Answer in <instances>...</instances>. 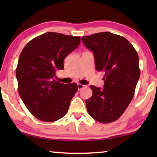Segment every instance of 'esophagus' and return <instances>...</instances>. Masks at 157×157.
Listing matches in <instances>:
<instances>
[{"label": "esophagus", "mask_w": 157, "mask_h": 157, "mask_svg": "<svg viewBox=\"0 0 157 157\" xmlns=\"http://www.w3.org/2000/svg\"><path fill=\"white\" fill-rule=\"evenodd\" d=\"M84 86H84V85H83V84H78V90H80V89H83Z\"/></svg>", "instance_id": "1"}]
</instances>
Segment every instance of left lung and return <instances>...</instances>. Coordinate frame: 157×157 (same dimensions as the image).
<instances>
[{"instance_id":"left-lung-1","label":"left lung","mask_w":157,"mask_h":157,"mask_svg":"<svg viewBox=\"0 0 157 157\" xmlns=\"http://www.w3.org/2000/svg\"><path fill=\"white\" fill-rule=\"evenodd\" d=\"M82 41L94 52L97 71L105 73L104 88L90 86L93 95L86 100L87 111L99 123H112L134 97L140 73L139 55L124 37L109 32L82 36Z\"/></svg>"}]
</instances>
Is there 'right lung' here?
<instances>
[{"instance_id": "1", "label": "right lung", "mask_w": 157, "mask_h": 157, "mask_svg": "<svg viewBox=\"0 0 157 157\" xmlns=\"http://www.w3.org/2000/svg\"><path fill=\"white\" fill-rule=\"evenodd\" d=\"M80 40V36L50 32L32 39L21 53L16 70L18 94L29 111L41 121H56L68 112L78 85L54 78Z\"/></svg>"}]
</instances>
